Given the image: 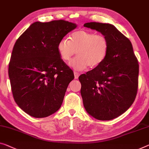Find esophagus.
I'll return each instance as SVG.
<instances>
[{
    "label": "esophagus",
    "mask_w": 149,
    "mask_h": 149,
    "mask_svg": "<svg viewBox=\"0 0 149 149\" xmlns=\"http://www.w3.org/2000/svg\"><path fill=\"white\" fill-rule=\"evenodd\" d=\"M79 75V73H77L76 72H74V77H75V79H78Z\"/></svg>",
    "instance_id": "34e87169"
}]
</instances>
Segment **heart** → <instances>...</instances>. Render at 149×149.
Listing matches in <instances>:
<instances>
[{"label":"heart","instance_id":"1","mask_svg":"<svg viewBox=\"0 0 149 149\" xmlns=\"http://www.w3.org/2000/svg\"><path fill=\"white\" fill-rule=\"evenodd\" d=\"M61 59L70 61L75 53L77 57L70 62V65L77 71H83L100 65L107 56L109 41L102 34H95L88 31L77 30L71 35L70 40L61 39L57 46Z\"/></svg>","mask_w":149,"mask_h":149}]
</instances>
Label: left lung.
Returning a JSON list of instances; mask_svg holds the SVG:
<instances>
[{
    "instance_id": "left-lung-1",
    "label": "left lung",
    "mask_w": 149,
    "mask_h": 149,
    "mask_svg": "<svg viewBox=\"0 0 149 149\" xmlns=\"http://www.w3.org/2000/svg\"><path fill=\"white\" fill-rule=\"evenodd\" d=\"M84 26L100 32L109 41L104 61L79 77L84 106L96 119L110 120L125 112L136 98L139 61L131 42L114 25L90 22Z\"/></svg>"
}]
</instances>
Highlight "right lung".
Segmentation results:
<instances>
[{
    "instance_id": "1",
    "label": "right lung",
    "mask_w": 149,
    "mask_h": 149,
    "mask_svg": "<svg viewBox=\"0 0 149 149\" xmlns=\"http://www.w3.org/2000/svg\"><path fill=\"white\" fill-rule=\"evenodd\" d=\"M77 25L64 20L35 22L17 40L8 65L15 102L30 116L44 118L60 108L74 72L57 43Z\"/></svg>"
}]
</instances>
